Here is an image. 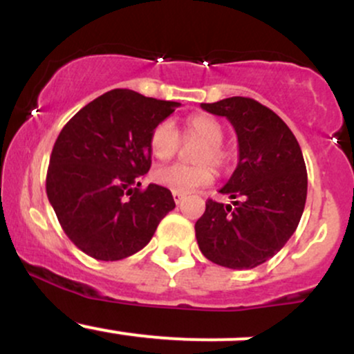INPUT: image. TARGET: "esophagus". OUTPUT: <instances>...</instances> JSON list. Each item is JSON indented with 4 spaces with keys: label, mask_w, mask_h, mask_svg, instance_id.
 Segmentation results:
<instances>
[{
    "label": "esophagus",
    "mask_w": 354,
    "mask_h": 354,
    "mask_svg": "<svg viewBox=\"0 0 354 354\" xmlns=\"http://www.w3.org/2000/svg\"><path fill=\"white\" fill-rule=\"evenodd\" d=\"M183 198H185V194L180 193V191H173V200L176 205H180V203L183 201Z\"/></svg>",
    "instance_id": "1"
}]
</instances>
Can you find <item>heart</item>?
Segmentation results:
<instances>
[{"instance_id":"b5f03b06","label":"heart","mask_w":354,"mask_h":354,"mask_svg":"<svg viewBox=\"0 0 354 354\" xmlns=\"http://www.w3.org/2000/svg\"><path fill=\"white\" fill-rule=\"evenodd\" d=\"M186 140L205 141L194 154V161L200 165H169L161 166L153 173L154 183L173 191H193L201 186H208L214 180V171L209 165L218 169H226L233 163V149L223 143L225 126L219 120L209 115H191L186 120ZM181 146V135L173 121L163 120L154 126L149 136V148L153 156L160 161L171 160Z\"/></svg>"}]
</instances>
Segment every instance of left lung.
<instances>
[{
	"label": "left lung",
	"instance_id": "1",
	"mask_svg": "<svg viewBox=\"0 0 354 354\" xmlns=\"http://www.w3.org/2000/svg\"><path fill=\"white\" fill-rule=\"evenodd\" d=\"M201 108L226 116L238 135L239 161L194 225L201 253L219 266L251 270L278 253L298 228L308 174L301 148L286 123L256 100L233 96Z\"/></svg>",
	"mask_w": 354,
	"mask_h": 354
}]
</instances>
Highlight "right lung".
Here are the masks:
<instances>
[{
  "mask_svg": "<svg viewBox=\"0 0 354 354\" xmlns=\"http://www.w3.org/2000/svg\"><path fill=\"white\" fill-rule=\"evenodd\" d=\"M180 106L111 89L81 108L53 146L46 194L66 236L83 253L118 261L148 245L174 209L171 191L140 189L151 168L149 136Z\"/></svg>",
  "mask_w": 354,
  "mask_h": 354,
  "instance_id": "obj_1",
  "label": "right lung"
}]
</instances>
